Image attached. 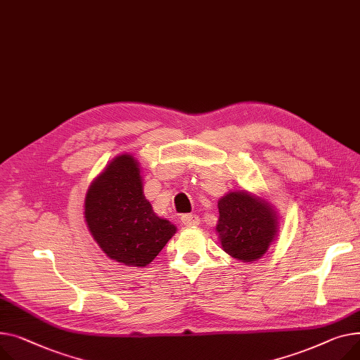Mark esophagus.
<instances>
[{"label": "esophagus", "instance_id": "34e87169", "mask_svg": "<svg viewBox=\"0 0 360 360\" xmlns=\"http://www.w3.org/2000/svg\"><path fill=\"white\" fill-rule=\"evenodd\" d=\"M181 223L185 227H197L200 224V217L195 214H185L181 217Z\"/></svg>", "mask_w": 360, "mask_h": 360}]
</instances>
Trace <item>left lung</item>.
Returning <instances> with one entry per match:
<instances>
[{
  "label": "left lung",
  "instance_id": "1",
  "mask_svg": "<svg viewBox=\"0 0 360 360\" xmlns=\"http://www.w3.org/2000/svg\"><path fill=\"white\" fill-rule=\"evenodd\" d=\"M219 212L215 230L224 252L243 262H255L268 252L278 233V215L268 201L236 191L220 198Z\"/></svg>",
  "mask_w": 360,
  "mask_h": 360
}]
</instances>
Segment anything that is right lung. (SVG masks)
Masks as SVG:
<instances>
[{"label": "right lung", "mask_w": 360, "mask_h": 360, "mask_svg": "<svg viewBox=\"0 0 360 360\" xmlns=\"http://www.w3.org/2000/svg\"><path fill=\"white\" fill-rule=\"evenodd\" d=\"M85 221L94 240L112 260L145 268L176 233L158 217L143 194L139 162L120 155L97 176L85 197Z\"/></svg>", "instance_id": "add662e5"}]
</instances>
